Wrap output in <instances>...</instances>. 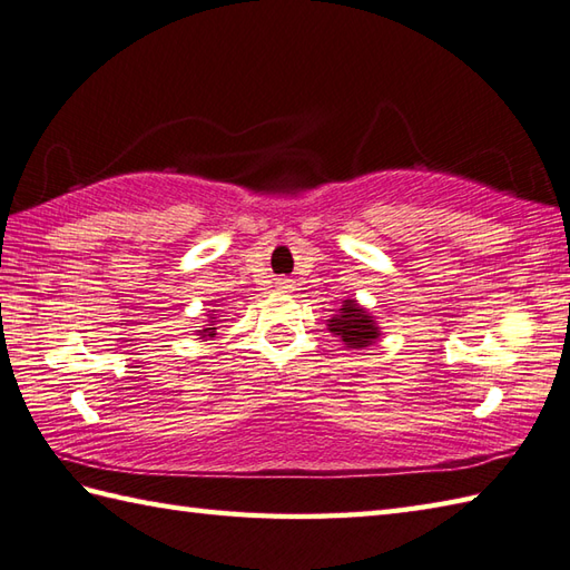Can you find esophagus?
Instances as JSON below:
<instances>
[{
  "label": "esophagus",
  "mask_w": 570,
  "mask_h": 570,
  "mask_svg": "<svg viewBox=\"0 0 570 570\" xmlns=\"http://www.w3.org/2000/svg\"><path fill=\"white\" fill-rule=\"evenodd\" d=\"M278 288H292V282H288V278H282V282H278Z\"/></svg>",
  "instance_id": "esophagus-1"
}]
</instances>
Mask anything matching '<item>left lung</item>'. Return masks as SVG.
<instances>
[{"label": "left lung", "instance_id": "left-lung-1", "mask_svg": "<svg viewBox=\"0 0 570 570\" xmlns=\"http://www.w3.org/2000/svg\"><path fill=\"white\" fill-rule=\"evenodd\" d=\"M328 323H331V333L341 335L343 343L355 350L372 345L380 335L377 328H374L370 313L365 308H360L355 301H345L341 308V316L331 318Z\"/></svg>", "mask_w": 570, "mask_h": 570}]
</instances>
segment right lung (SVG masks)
Here are the masks:
<instances>
[{
    "mask_svg": "<svg viewBox=\"0 0 570 570\" xmlns=\"http://www.w3.org/2000/svg\"><path fill=\"white\" fill-rule=\"evenodd\" d=\"M203 333H208V335H215V328H205Z\"/></svg>",
    "mask_w": 570,
    "mask_h": 570,
    "instance_id": "right-lung-1",
    "label": "right lung"
}]
</instances>
